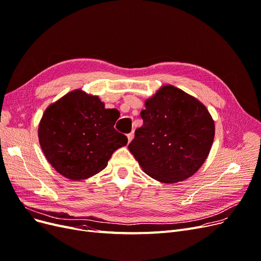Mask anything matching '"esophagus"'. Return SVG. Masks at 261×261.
<instances>
[{
  "instance_id": "1",
  "label": "esophagus",
  "mask_w": 261,
  "mask_h": 261,
  "mask_svg": "<svg viewBox=\"0 0 261 261\" xmlns=\"http://www.w3.org/2000/svg\"><path fill=\"white\" fill-rule=\"evenodd\" d=\"M127 138H128V142L130 143L132 140H133V138H134V133L133 132H131V133H129L128 135H127Z\"/></svg>"
}]
</instances>
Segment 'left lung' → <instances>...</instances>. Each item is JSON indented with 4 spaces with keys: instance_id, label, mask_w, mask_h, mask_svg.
Masks as SVG:
<instances>
[{
    "instance_id": "8db88e82",
    "label": "left lung",
    "mask_w": 261,
    "mask_h": 261,
    "mask_svg": "<svg viewBox=\"0 0 261 261\" xmlns=\"http://www.w3.org/2000/svg\"><path fill=\"white\" fill-rule=\"evenodd\" d=\"M143 126L135 130L130 152L143 171L163 184L194 175L206 161L214 139L207 108L173 85H164L145 101Z\"/></svg>"
}]
</instances>
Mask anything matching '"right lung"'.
<instances>
[{
	"label": "right lung",
	"instance_id": "right-lung-1",
	"mask_svg": "<svg viewBox=\"0 0 261 261\" xmlns=\"http://www.w3.org/2000/svg\"><path fill=\"white\" fill-rule=\"evenodd\" d=\"M119 117L98 96L72 90L44 111L38 127L42 152L54 169L71 180H84L105 169L113 152L128 139L115 130Z\"/></svg>",
	"mask_w": 261,
	"mask_h": 261
}]
</instances>
